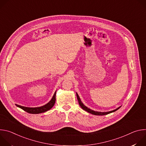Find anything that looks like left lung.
<instances>
[{
	"mask_svg": "<svg viewBox=\"0 0 146 146\" xmlns=\"http://www.w3.org/2000/svg\"><path fill=\"white\" fill-rule=\"evenodd\" d=\"M76 95H77V98L78 103H79L80 106H81V108L83 110H84L87 111V112H88V113H91V114H94V115H106V114H110V113H113V112L115 111L116 110H117L118 109H119L121 108V106H120V107L118 108L117 109H116L115 110H112V111H108V112L95 111L92 110L91 109H90L87 108L86 106H84V105H83V103L81 102V100H80V98H79V96H78V95L77 94H76Z\"/></svg>",
	"mask_w": 146,
	"mask_h": 146,
	"instance_id": "8db88e82",
	"label": "left lung"
}]
</instances>
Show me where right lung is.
Wrapping results in <instances>:
<instances>
[{"label":"right lung","instance_id":"1","mask_svg":"<svg viewBox=\"0 0 146 146\" xmlns=\"http://www.w3.org/2000/svg\"><path fill=\"white\" fill-rule=\"evenodd\" d=\"M55 96H56V92L54 93L51 100L47 104H46V105H45L43 106H41V107L27 108V107H24V106H19L18 105H16V106L21 109H22L25 111L31 113V114H39V113H44V112H46V111L49 110L54 106V104L55 103V100H56Z\"/></svg>","mask_w":146,"mask_h":146}]
</instances>
